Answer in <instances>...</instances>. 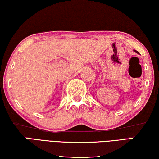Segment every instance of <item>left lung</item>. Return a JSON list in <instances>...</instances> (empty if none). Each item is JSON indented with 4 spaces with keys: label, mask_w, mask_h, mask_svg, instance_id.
<instances>
[{
    "label": "left lung",
    "mask_w": 159,
    "mask_h": 159,
    "mask_svg": "<svg viewBox=\"0 0 159 159\" xmlns=\"http://www.w3.org/2000/svg\"><path fill=\"white\" fill-rule=\"evenodd\" d=\"M133 51H134V52H136V53H138V52L136 51V50H135V49H134V50H133Z\"/></svg>",
    "instance_id": "8db88e82"
}]
</instances>
